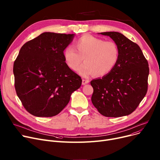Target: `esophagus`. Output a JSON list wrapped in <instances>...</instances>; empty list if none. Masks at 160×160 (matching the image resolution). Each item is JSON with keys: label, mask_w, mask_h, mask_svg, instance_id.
Here are the masks:
<instances>
[{"label": "esophagus", "mask_w": 160, "mask_h": 160, "mask_svg": "<svg viewBox=\"0 0 160 160\" xmlns=\"http://www.w3.org/2000/svg\"><path fill=\"white\" fill-rule=\"evenodd\" d=\"M89 82V81L88 80H86V79H83L82 80V85H86L87 83H88Z\"/></svg>", "instance_id": "1"}]
</instances>
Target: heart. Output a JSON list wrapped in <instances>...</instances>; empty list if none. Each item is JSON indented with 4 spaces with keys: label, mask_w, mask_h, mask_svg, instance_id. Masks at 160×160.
Masks as SVG:
<instances>
[{
    "label": "heart",
    "mask_w": 160,
    "mask_h": 160,
    "mask_svg": "<svg viewBox=\"0 0 160 160\" xmlns=\"http://www.w3.org/2000/svg\"><path fill=\"white\" fill-rule=\"evenodd\" d=\"M77 50L72 46L63 50L65 62L71 70H76L83 62L84 64L78 69L82 76L94 74L104 77L110 73L116 66L120 56V49L113 41L86 34L75 42Z\"/></svg>",
    "instance_id": "obj_1"
}]
</instances>
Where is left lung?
Segmentation results:
<instances>
[{"label": "left lung", "mask_w": 160, "mask_h": 160, "mask_svg": "<svg viewBox=\"0 0 160 160\" xmlns=\"http://www.w3.org/2000/svg\"><path fill=\"white\" fill-rule=\"evenodd\" d=\"M118 45L120 56L115 68L102 78L91 81V102L98 112L108 117L131 114L148 90V63L138 44L119 32H102Z\"/></svg>", "instance_id": "obj_1"}]
</instances>
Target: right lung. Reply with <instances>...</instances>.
<instances>
[{
    "label": "right lung",
    "instance_id": "1",
    "mask_svg": "<svg viewBox=\"0 0 160 160\" xmlns=\"http://www.w3.org/2000/svg\"><path fill=\"white\" fill-rule=\"evenodd\" d=\"M74 34L44 32L24 43L13 63L15 89L24 108L40 117L60 113L82 79L67 65L63 50Z\"/></svg>",
    "mask_w": 160,
    "mask_h": 160
}]
</instances>
